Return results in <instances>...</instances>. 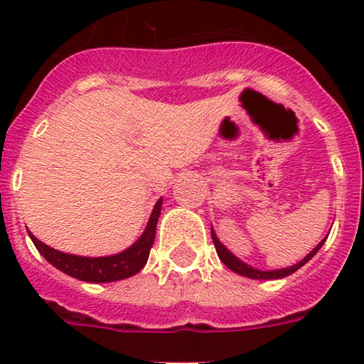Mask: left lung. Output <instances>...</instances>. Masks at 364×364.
Instances as JSON below:
<instances>
[{
  "mask_svg": "<svg viewBox=\"0 0 364 364\" xmlns=\"http://www.w3.org/2000/svg\"><path fill=\"white\" fill-rule=\"evenodd\" d=\"M211 239H213L215 247H217L218 259H220L222 262H224V264H226L228 268L231 269V272L239 273V275H242V277L260 279V281H272V279L288 277V275H291V273L297 272L299 268H302V266L306 264L308 260H310L311 257L315 255V253L319 252L321 246H323L324 240H326V237H324V239L321 240V242L317 244V246H315L314 250H311V252L308 253L306 257H304V259L299 260L297 264L288 266V268H281V269H269V272H264V269H257V268H253V266H250V264H246V262H242V260H240V259H237V257H235L233 253H231L230 250H228V247L224 246V244H222L220 240H218V237H217V235H215L213 228H211Z\"/></svg>",
  "mask_w": 364,
  "mask_h": 364,
  "instance_id": "8db88e82",
  "label": "left lung"
}]
</instances>
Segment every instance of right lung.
I'll use <instances>...</instances> for the list:
<instances>
[{"instance_id":"add662e5","label":"right lung","mask_w":364,"mask_h":364,"mask_svg":"<svg viewBox=\"0 0 364 364\" xmlns=\"http://www.w3.org/2000/svg\"><path fill=\"white\" fill-rule=\"evenodd\" d=\"M160 210H162V198H160L153 208L149 222H147L146 230L140 235V239L129 246L124 252L117 253V255L107 257H80L70 255V253L58 252L54 247L47 246L41 240H38L32 233L28 237L32 239L34 246L38 247V252L45 257V260H49L54 268L60 272L67 273L70 277L80 279L85 282H112L122 281V279L133 277L140 269L146 266L147 259H149L151 246L154 242V233H156V222H159Z\"/></svg>"}]
</instances>
